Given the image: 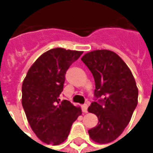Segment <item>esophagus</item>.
Wrapping results in <instances>:
<instances>
[{"mask_svg": "<svg viewBox=\"0 0 153 153\" xmlns=\"http://www.w3.org/2000/svg\"><path fill=\"white\" fill-rule=\"evenodd\" d=\"M82 111H83V113L88 112V105L87 104H84L82 106Z\"/></svg>", "mask_w": 153, "mask_h": 153, "instance_id": "1", "label": "esophagus"}]
</instances>
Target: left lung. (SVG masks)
<instances>
[{"mask_svg":"<svg viewBox=\"0 0 153 153\" xmlns=\"http://www.w3.org/2000/svg\"><path fill=\"white\" fill-rule=\"evenodd\" d=\"M81 60L93 74L94 95L102 97L88 109L98 118L97 125L88 130V134L97 143H109L121 134L131 120L138 104L136 82L128 65L114 51H93Z\"/></svg>","mask_w":153,"mask_h":153,"instance_id":"1","label":"left lung"}]
</instances>
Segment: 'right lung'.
<instances>
[{
  "mask_svg": "<svg viewBox=\"0 0 153 153\" xmlns=\"http://www.w3.org/2000/svg\"><path fill=\"white\" fill-rule=\"evenodd\" d=\"M83 54L54 48L44 52L29 68L22 84V105L28 124L41 141L58 145L66 140L72 124L82 114L79 106L63 100L65 74Z\"/></svg>",
  "mask_w": 153,
  "mask_h": 153,
  "instance_id": "obj_1",
  "label": "right lung"
}]
</instances>
